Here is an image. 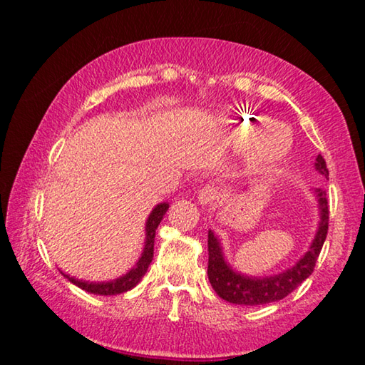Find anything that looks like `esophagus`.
I'll return each mask as SVG.
<instances>
[{"mask_svg": "<svg viewBox=\"0 0 365 365\" xmlns=\"http://www.w3.org/2000/svg\"><path fill=\"white\" fill-rule=\"evenodd\" d=\"M215 197H217V190H215L214 187H202L200 191H197V201L201 202L202 206H207L211 205V202H214Z\"/></svg>", "mask_w": 365, "mask_h": 365, "instance_id": "esophagus-1", "label": "esophagus"}]
</instances>
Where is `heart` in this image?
<instances>
[{
	"instance_id": "obj_1",
	"label": "heart",
	"mask_w": 365,
	"mask_h": 365,
	"mask_svg": "<svg viewBox=\"0 0 365 365\" xmlns=\"http://www.w3.org/2000/svg\"><path fill=\"white\" fill-rule=\"evenodd\" d=\"M228 137L237 146L250 148V159L257 168L274 165L288 156L293 146L289 128L265 115L240 114L228 119Z\"/></svg>"
}]
</instances>
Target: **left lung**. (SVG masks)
Wrapping results in <instances>:
<instances>
[{
	"label": "left lung",
	"instance_id": "obj_1",
	"mask_svg": "<svg viewBox=\"0 0 365 365\" xmlns=\"http://www.w3.org/2000/svg\"><path fill=\"white\" fill-rule=\"evenodd\" d=\"M314 168H316L320 175L329 178V169H327L325 159L320 154L316 158ZM312 193L316 196L319 207L317 232L314 235V240L311 246H309V250L298 259V262L287 270L279 272V274L252 277L235 270L227 262L220 240L215 237L212 230H209L207 277L214 292L219 294V298L233 302V304L243 306L269 304V302L287 298L293 289L298 288L312 274L314 267H316L317 257L320 255V250H322L327 238V230H329V202H327L325 191L316 188Z\"/></svg>",
	"mask_w": 365,
	"mask_h": 365
}]
</instances>
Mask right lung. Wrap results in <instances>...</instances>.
I'll use <instances>...</instances> for the list:
<instances>
[{"instance_id": "obj_1", "label": "right lung", "mask_w": 365, "mask_h": 365, "mask_svg": "<svg viewBox=\"0 0 365 365\" xmlns=\"http://www.w3.org/2000/svg\"><path fill=\"white\" fill-rule=\"evenodd\" d=\"M168 209H169V202H159L158 206H154V209L146 219L145 246H143V251H141V256L137 261V264H135L127 274L119 277V279H114L109 282H90V280H80V279H76V277L67 275L63 270H61V274H63L71 283H73V285L85 289V292H88L91 294L114 296V294L125 293L128 289L135 288L140 283V280L143 279V275L146 274V270L153 261L154 237H156L158 227L165 215V212H168Z\"/></svg>"}]
</instances>
